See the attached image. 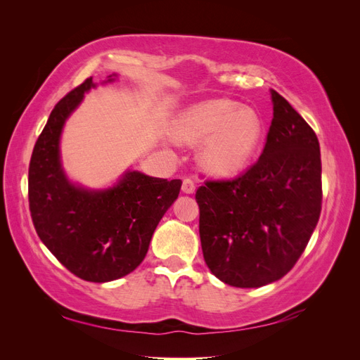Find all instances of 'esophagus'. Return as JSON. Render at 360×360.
Here are the masks:
<instances>
[{"instance_id":"1","label":"esophagus","mask_w":360,"mask_h":360,"mask_svg":"<svg viewBox=\"0 0 360 360\" xmlns=\"http://www.w3.org/2000/svg\"><path fill=\"white\" fill-rule=\"evenodd\" d=\"M181 191L184 193H193L195 192V183L191 179H184L183 184H181Z\"/></svg>"}]
</instances>
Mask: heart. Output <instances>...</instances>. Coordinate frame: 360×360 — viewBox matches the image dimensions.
Here are the masks:
<instances>
[{"mask_svg":"<svg viewBox=\"0 0 360 360\" xmlns=\"http://www.w3.org/2000/svg\"><path fill=\"white\" fill-rule=\"evenodd\" d=\"M183 144H202L198 160L214 177H231L248 167L263 138V122L252 108L230 99H210L183 111L174 124Z\"/></svg>","mask_w":360,"mask_h":360,"instance_id":"1","label":"heart"}]
</instances>
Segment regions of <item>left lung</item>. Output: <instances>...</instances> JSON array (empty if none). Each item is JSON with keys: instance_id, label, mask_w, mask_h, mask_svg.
<instances>
[{"instance_id": "obj_1", "label": "left lung", "mask_w": 360, "mask_h": 360, "mask_svg": "<svg viewBox=\"0 0 360 360\" xmlns=\"http://www.w3.org/2000/svg\"><path fill=\"white\" fill-rule=\"evenodd\" d=\"M274 118L259 159L234 180L205 181L195 200L205 264L228 285L257 288L292 269L321 212L320 144L275 90Z\"/></svg>"}]
</instances>
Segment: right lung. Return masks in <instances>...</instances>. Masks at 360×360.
<instances>
[{"label": "right lung", "instance_id": "add662e5", "mask_svg": "<svg viewBox=\"0 0 360 360\" xmlns=\"http://www.w3.org/2000/svg\"><path fill=\"white\" fill-rule=\"evenodd\" d=\"M111 75L106 82H112ZM85 79L53 108L32 150L28 169L30 212L40 240L73 275L110 282L134 271L148 250L162 216L177 200L181 180L127 169L112 188L85 189L61 167L64 123L94 89Z\"/></svg>", "mask_w": 360, "mask_h": 360}]
</instances>
